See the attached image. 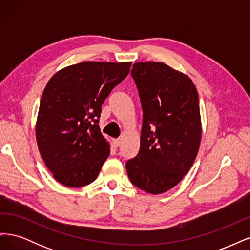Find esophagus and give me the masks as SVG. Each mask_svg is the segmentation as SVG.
<instances>
[{
    "label": "esophagus",
    "mask_w": 250,
    "mask_h": 250,
    "mask_svg": "<svg viewBox=\"0 0 250 250\" xmlns=\"http://www.w3.org/2000/svg\"><path fill=\"white\" fill-rule=\"evenodd\" d=\"M112 144H113V146H115V147H119L121 145V141L120 140H113Z\"/></svg>",
    "instance_id": "1"
}]
</instances>
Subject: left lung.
Masks as SVG:
<instances>
[{
	"label": "left lung",
	"mask_w": 250,
	"mask_h": 250,
	"mask_svg": "<svg viewBox=\"0 0 250 250\" xmlns=\"http://www.w3.org/2000/svg\"><path fill=\"white\" fill-rule=\"evenodd\" d=\"M131 76L143 109L141 146L127 161L131 183L158 195L179 184L200 147L201 117L191 78L163 62H135Z\"/></svg>",
	"instance_id": "8db88e82"
}]
</instances>
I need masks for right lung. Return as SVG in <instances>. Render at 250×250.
Wrapping results in <instances>:
<instances>
[{
	"instance_id": "add662e5",
	"label": "right lung",
	"mask_w": 250,
	"mask_h": 250,
	"mask_svg": "<svg viewBox=\"0 0 250 250\" xmlns=\"http://www.w3.org/2000/svg\"><path fill=\"white\" fill-rule=\"evenodd\" d=\"M130 65L83 62L63 67L48 81L35 135L42 160L58 183L84 187L99 175L110 153V144L98 125L101 106Z\"/></svg>"
}]
</instances>
